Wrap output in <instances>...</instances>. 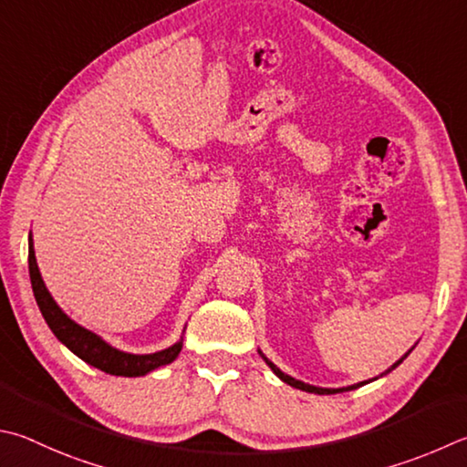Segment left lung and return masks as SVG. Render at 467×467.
Masks as SVG:
<instances>
[{"instance_id":"left-lung-1","label":"left lung","mask_w":467,"mask_h":467,"mask_svg":"<svg viewBox=\"0 0 467 467\" xmlns=\"http://www.w3.org/2000/svg\"><path fill=\"white\" fill-rule=\"evenodd\" d=\"M414 349V347H410L409 351H406L400 359H398L396 363H392V366H389L384 374H379L378 378H381V376H386V374H389V371L392 369H396L398 366H400V363L409 358L410 355V351ZM259 355H261V359L267 363V366L271 368V371H274V374L282 379V381H285L287 386H292V388H298V389H304V392H312V394H337V392H349V389H355V388H361V386H366V384H369V379H366V381H359V384H353V386H347V388H318V386H310V384H304V381H300V379H296V378H292V376H287V374H284L282 369H279L274 361H269L265 355H263V351H259ZM378 378H374V379H378ZM371 379V381H374Z\"/></svg>"}]
</instances>
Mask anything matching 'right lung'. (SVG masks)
I'll return each instance as SVG.
<instances>
[{
	"label": "right lung",
	"mask_w": 467,
	"mask_h": 467,
	"mask_svg": "<svg viewBox=\"0 0 467 467\" xmlns=\"http://www.w3.org/2000/svg\"><path fill=\"white\" fill-rule=\"evenodd\" d=\"M28 271H30V282H32V292L34 298H36L38 308L45 317L48 328L53 330L55 337L61 341L67 349L73 351L79 359H83L89 366L106 371L109 376H124V378H139L147 376L149 371L169 366V363L177 359L182 347H183V337L180 341L167 347L163 351L157 353H126L116 349L109 343H106L99 335L91 333L86 327H81L69 318L61 310V306L55 302L53 296L47 290L45 282H42L36 255H34V243L32 234L28 236Z\"/></svg>",
	"instance_id": "add662e5"
}]
</instances>
